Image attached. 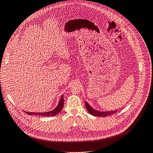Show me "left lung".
Masks as SVG:
<instances>
[{
    "instance_id": "1",
    "label": "left lung",
    "mask_w": 153,
    "mask_h": 153,
    "mask_svg": "<svg viewBox=\"0 0 153 153\" xmlns=\"http://www.w3.org/2000/svg\"><path fill=\"white\" fill-rule=\"evenodd\" d=\"M85 104H86V108L87 110L88 111V112L91 115H93V116L105 117L106 116H108V115H111L114 114H115V113L117 112V110L110 111H97V110H95L94 108H93L91 106H90L86 102V101H85Z\"/></svg>"
}]
</instances>
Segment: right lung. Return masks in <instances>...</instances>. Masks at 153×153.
<instances>
[{"label":"right lung","mask_w":153,"mask_h":153,"mask_svg":"<svg viewBox=\"0 0 153 153\" xmlns=\"http://www.w3.org/2000/svg\"><path fill=\"white\" fill-rule=\"evenodd\" d=\"M64 106V98H63V95L62 96V97L59 101V103L58 104V105L56 106V108L53 110H51L50 111L48 112H44V113H38V112H28V111H25V113L27 115H36V116H39V117H53L57 115L61 111V110L63 108Z\"/></svg>","instance_id":"obj_1"}]
</instances>
